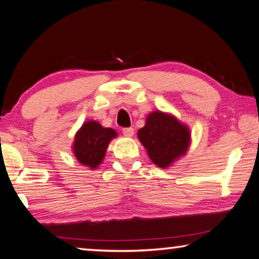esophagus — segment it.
<instances>
[{
  "label": "esophagus",
  "mask_w": 259,
  "mask_h": 259,
  "mask_svg": "<svg viewBox=\"0 0 259 259\" xmlns=\"http://www.w3.org/2000/svg\"><path fill=\"white\" fill-rule=\"evenodd\" d=\"M122 133H124L125 137L131 138V137H133L134 130L132 128V127H128V128H124V130H122Z\"/></svg>",
  "instance_id": "34e87169"
}]
</instances>
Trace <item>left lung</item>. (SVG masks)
I'll list each match as a JSON object with an SVG mask.
<instances>
[{"mask_svg": "<svg viewBox=\"0 0 259 259\" xmlns=\"http://www.w3.org/2000/svg\"><path fill=\"white\" fill-rule=\"evenodd\" d=\"M189 127L171 113L154 111L146 118V125L138 131V138L146 148L151 162L162 168L187 154L192 141Z\"/></svg>", "mask_w": 259, "mask_h": 259, "instance_id": "8db88e82", "label": "left lung"}]
</instances>
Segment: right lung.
I'll use <instances>...</instances> for the list:
<instances>
[{"mask_svg":"<svg viewBox=\"0 0 259 259\" xmlns=\"http://www.w3.org/2000/svg\"><path fill=\"white\" fill-rule=\"evenodd\" d=\"M117 135L113 128L103 127L96 120H87L74 135L72 152L80 164L95 169L103 162L109 143Z\"/></svg>","mask_w":259,"mask_h":259,"instance_id":"right-lung-1","label":"right lung"}]
</instances>
